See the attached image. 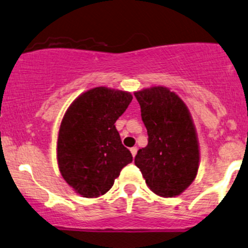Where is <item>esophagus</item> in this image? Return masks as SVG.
I'll return each instance as SVG.
<instances>
[{"label":"esophagus","instance_id":"1","mask_svg":"<svg viewBox=\"0 0 248 248\" xmlns=\"http://www.w3.org/2000/svg\"><path fill=\"white\" fill-rule=\"evenodd\" d=\"M130 153H132L133 157H135L136 153H138V148H136V147H133V148H130Z\"/></svg>","mask_w":248,"mask_h":248}]
</instances>
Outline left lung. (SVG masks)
I'll list each match as a JSON object with an SVG mask.
<instances>
[{
	"label": "left lung",
	"mask_w": 248,
	"mask_h": 248,
	"mask_svg": "<svg viewBox=\"0 0 248 248\" xmlns=\"http://www.w3.org/2000/svg\"><path fill=\"white\" fill-rule=\"evenodd\" d=\"M141 107L148 144L135 156L148 187L161 197H176L195 181L199 143L186 105L168 87L134 92Z\"/></svg>",
	"instance_id": "8db88e82"
}]
</instances>
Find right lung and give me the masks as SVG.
Here are the masks:
<instances>
[{"label":"right lung","mask_w":248,"mask_h":248,"mask_svg":"<svg viewBox=\"0 0 248 248\" xmlns=\"http://www.w3.org/2000/svg\"><path fill=\"white\" fill-rule=\"evenodd\" d=\"M132 99L126 91L94 87L79 95L62 116L57 140L59 171L82 197L105 195L133 161L114 124Z\"/></svg>","instance_id":"right-lung-1"}]
</instances>
